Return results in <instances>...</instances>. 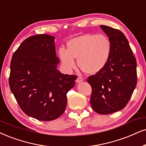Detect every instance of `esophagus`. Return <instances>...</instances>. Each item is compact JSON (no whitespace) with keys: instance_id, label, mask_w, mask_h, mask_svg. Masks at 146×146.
Listing matches in <instances>:
<instances>
[{"instance_id":"esophagus-1","label":"esophagus","mask_w":146,"mask_h":146,"mask_svg":"<svg viewBox=\"0 0 146 146\" xmlns=\"http://www.w3.org/2000/svg\"><path fill=\"white\" fill-rule=\"evenodd\" d=\"M76 82H77V83H81V82H83L82 77H77V79H76Z\"/></svg>"}]
</instances>
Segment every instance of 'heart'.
Here are the masks:
<instances>
[{"instance_id":"obj_1","label":"heart","mask_w":146,"mask_h":146,"mask_svg":"<svg viewBox=\"0 0 146 146\" xmlns=\"http://www.w3.org/2000/svg\"><path fill=\"white\" fill-rule=\"evenodd\" d=\"M67 50L60 48L58 56L64 69L71 71L76 67L74 58H78L79 68L88 74L101 71L108 63L112 44L103 34H84L72 38L67 44Z\"/></svg>"}]
</instances>
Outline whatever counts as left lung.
<instances>
[{
  "instance_id": "left-lung-1",
  "label": "left lung",
  "mask_w": 146,
  "mask_h": 146,
  "mask_svg": "<svg viewBox=\"0 0 146 146\" xmlns=\"http://www.w3.org/2000/svg\"><path fill=\"white\" fill-rule=\"evenodd\" d=\"M109 38L112 50L102 71L88 77L90 104L97 113L108 114L125 108L137 85V62L129 42L121 31L100 25Z\"/></svg>"
}]
</instances>
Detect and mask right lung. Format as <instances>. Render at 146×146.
<instances>
[{
    "label": "right lung",
    "mask_w": 146,
    "mask_h": 146,
    "mask_svg": "<svg viewBox=\"0 0 146 146\" xmlns=\"http://www.w3.org/2000/svg\"><path fill=\"white\" fill-rule=\"evenodd\" d=\"M54 37L38 34L27 38L13 55L9 86L21 110L39 121L57 119L67 106V93L76 75L57 69L60 60Z\"/></svg>",
    "instance_id": "right-lung-1"
}]
</instances>
